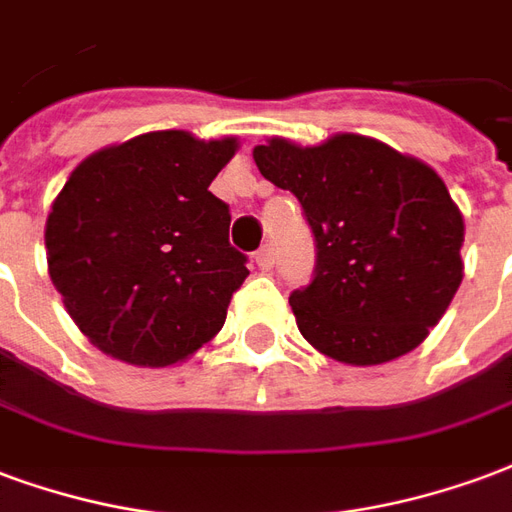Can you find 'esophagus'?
I'll list each match as a JSON object with an SVG mask.
<instances>
[{"instance_id": "34e87169", "label": "esophagus", "mask_w": 512, "mask_h": 512, "mask_svg": "<svg viewBox=\"0 0 512 512\" xmlns=\"http://www.w3.org/2000/svg\"><path fill=\"white\" fill-rule=\"evenodd\" d=\"M253 259H256V264H259V270H264V272L270 270L272 264H275V256H272L270 245H264V248H259Z\"/></svg>"}]
</instances>
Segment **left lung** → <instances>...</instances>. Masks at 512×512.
<instances>
[{
	"mask_svg": "<svg viewBox=\"0 0 512 512\" xmlns=\"http://www.w3.org/2000/svg\"><path fill=\"white\" fill-rule=\"evenodd\" d=\"M316 237V272L289 297L305 341L346 365H382L428 338L464 278V215L428 163L357 133L253 147Z\"/></svg>",
	"mask_w": 512,
	"mask_h": 512,
	"instance_id": "obj_1",
	"label": "left lung"
}]
</instances>
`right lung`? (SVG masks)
<instances>
[{
	"label": "right lung",
	"mask_w": 512,
	"mask_h": 512,
	"mask_svg": "<svg viewBox=\"0 0 512 512\" xmlns=\"http://www.w3.org/2000/svg\"><path fill=\"white\" fill-rule=\"evenodd\" d=\"M237 149L234 136L152 130L92 152L67 177L46 220L48 275L103 354L163 368L218 335L248 278L229 245V207L210 193Z\"/></svg>",
	"instance_id": "obj_1"
}]
</instances>
